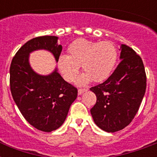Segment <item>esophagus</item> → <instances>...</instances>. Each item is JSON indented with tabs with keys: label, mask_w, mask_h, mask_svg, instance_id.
Masks as SVG:
<instances>
[{
	"label": "esophagus",
	"mask_w": 157,
	"mask_h": 157,
	"mask_svg": "<svg viewBox=\"0 0 157 157\" xmlns=\"http://www.w3.org/2000/svg\"><path fill=\"white\" fill-rule=\"evenodd\" d=\"M87 90H88V89H87V88L79 89V90H78V94H79V95H81V94H82L83 93L86 92Z\"/></svg>",
	"instance_id": "obj_1"
}]
</instances>
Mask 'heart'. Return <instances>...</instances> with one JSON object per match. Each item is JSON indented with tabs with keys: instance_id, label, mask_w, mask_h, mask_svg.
Segmentation results:
<instances>
[{
	"instance_id": "heart-1",
	"label": "heart",
	"mask_w": 157,
	"mask_h": 157,
	"mask_svg": "<svg viewBox=\"0 0 157 157\" xmlns=\"http://www.w3.org/2000/svg\"><path fill=\"white\" fill-rule=\"evenodd\" d=\"M68 55L61 54L58 67L62 76L68 82L75 81L80 67L85 71L77 80L78 85L106 81L112 73L118 59V50L112 41L95 42L79 39L68 47Z\"/></svg>"
}]
</instances>
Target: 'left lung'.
I'll return each mask as SVG.
<instances>
[{"mask_svg": "<svg viewBox=\"0 0 157 157\" xmlns=\"http://www.w3.org/2000/svg\"><path fill=\"white\" fill-rule=\"evenodd\" d=\"M121 63L107 80L91 87L97 102L90 110L94 121L109 133L124 129L134 119L145 94L147 77L139 55L121 45Z\"/></svg>", "mask_w": 157, "mask_h": 157, "instance_id": "8db88e82", "label": "left lung"}]
</instances>
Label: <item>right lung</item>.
Masks as SVG:
<instances>
[{
  "label": "right lung",
  "mask_w": 157,
  "mask_h": 157,
  "mask_svg": "<svg viewBox=\"0 0 157 157\" xmlns=\"http://www.w3.org/2000/svg\"><path fill=\"white\" fill-rule=\"evenodd\" d=\"M58 36L33 38L18 50L10 68V85L13 100L26 121L36 129L51 132L63 124L71 103L77 97V89L63 80L57 67L47 76L33 71L29 54L47 50L58 62L62 52Z\"/></svg>",
  "instance_id": "obj_1"
}]
</instances>
